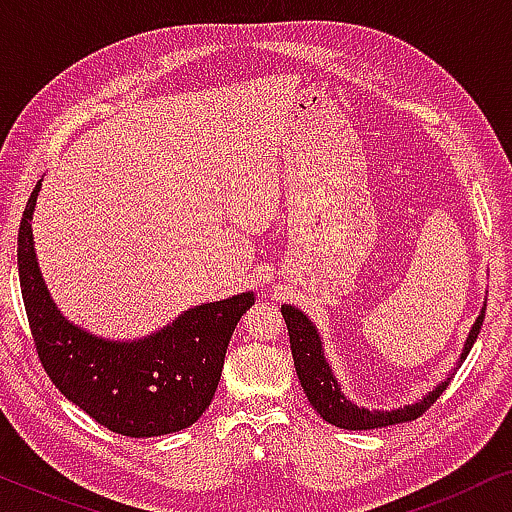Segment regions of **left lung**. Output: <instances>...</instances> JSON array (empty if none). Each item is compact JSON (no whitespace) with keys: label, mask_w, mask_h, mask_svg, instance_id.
Returning <instances> with one entry per match:
<instances>
[{"label":"left lung","mask_w":512,"mask_h":512,"mask_svg":"<svg viewBox=\"0 0 512 512\" xmlns=\"http://www.w3.org/2000/svg\"><path fill=\"white\" fill-rule=\"evenodd\" d=\"M485 307H482V312L478 314V319H475L471 333H468L466 345L461 349V361L466 359L468 352H471L473 342L478 340L482 321H485ZM282 317L286 321V328H289L293 366H296L298 380L303 384L307 401L312 403V408L317 410L328 424L340 426V429L368 431V429H382V426H391V424L412 422V419L422 417L424 412L438 401L440 394L447 389V384H450L454 375L452 373L445 382H440L436 389L429 391V394L422 398V401L403 405V408L398 410L387 412V410L359 408V405L347 401L345 394L340 391V384L335 380L331 366H328L324 347H321V338L312 321L293 305H282Z\"/></svg>","instance_id":"1"}]
</instances>
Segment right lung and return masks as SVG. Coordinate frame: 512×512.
<instances>
[{"mask_svg": "<svg viewBox=\"0 0 512 512\" xmlns=\"http://www.w3.org/2000/svg\"><path fill=\"white\" fill-rule=\"evenodd\" d=\"M39 191L41 179L20 221L18 275L34 347L51 382L121 436H165L198 422L219 387L230 335L254 305V293L191 307L149 338H97L62 317L39 272L32 237Z\"/></svg>", "mask_w": 512, "mask_h": 512, "instance_id": "1", "label": "right lung"}]
</instances>
